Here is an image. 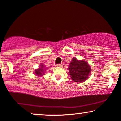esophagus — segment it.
Listing matches in <instances>:
<instances>
[{"instance_id": "esophagus-1", "label": "esophagus", "mask_w": 121, "mask_h": 121, "mask_svg": "<svg viewBox=\"0 0 121 121\" xmlns=\"http://www.w3.org/2000/svg\"><path fill=\"white\" fill-rule=\"evenodd\" d=\"M62 66V64H57L55 65V66L56 67H61Z\"/></svg>"}]
</instances>
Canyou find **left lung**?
<instances>
[{"instance_id":"left-lung-1","label":"left lung","mask_w":121,"mask_h":121,"mask_svg":"<svg viewBox=\"0 0 121 121\" xmlns=\"http://www.w3.org/2000/svg\"><path fill=\"white\" fill-rule=\"evenodd\" d=\"M91 66L84 60H78L73 57L68 67L69 75L73 81L75 82H84L89 76Z\"/></svg>"}]
</instances>
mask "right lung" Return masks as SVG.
<instances>
[{"label":"right lung","instance_id":"obj_1","mask_svg":"<svg viewBox=\"0 0 121 121\" xmlns=\"http://www.w3.org/2000/svg\"><path fill=\"white\" fill-rule=\"evenodd\" d=\"M45 70H45V66L42 63L39 66L38 69L35 70L34 73L38 77H42L43 76V75H44Z\"/></svg>","mask_w":121,"mask_h":121}]
</instances>
